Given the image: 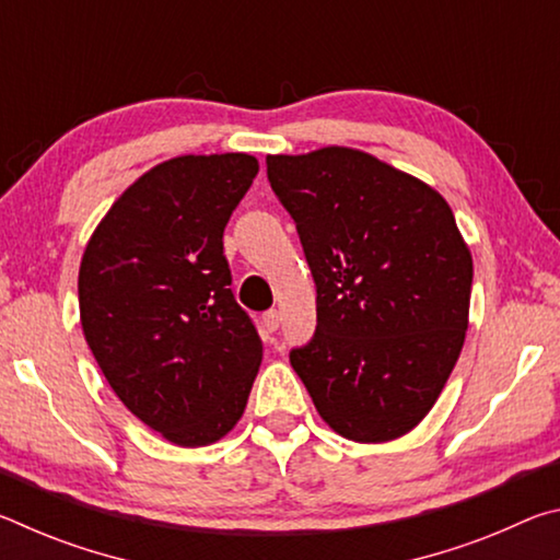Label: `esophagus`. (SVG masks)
<instances>
[{"mask_svg":"<svg viewBox=\"0 0 560 560\" xmlns=\"http://www.w3.org/2000/svg\"><path fill=\"white\" fill-rule=\"evenodd\" d=\"M279 311H267V314L261 316V328L267 330V334H273V330L279 328Z\"/></svg>","mask_w":560,"mask_h":560,"instance_id":"esophagus-1","label":"esophagus"}]
</instances>
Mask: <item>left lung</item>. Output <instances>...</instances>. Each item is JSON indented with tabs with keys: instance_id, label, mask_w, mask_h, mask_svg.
<instances>
[{
	"instance_id": "obj_1",
	"label": "left lung",
	"mask_w": 560,
	"mask_h": 560,
	"mask_svg": "<svg viewBox=\"0 0 560 560\" xmlns=\"http://www.w3.org/2000/svg\"><path fill=\"white\" fill-rule=\"evenodd\" d=\"M316 281V336L291 368L340 438L381 444L424 420L469 326L471 252L447 200L371 153L267 155Z\"/></svg>"
}]
</instances>
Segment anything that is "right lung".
Here are the masks:
<instances>
[{
    "label": "right lung",
    "instance_id": "1",
    "mask_svg": "<svg viewBox=\"0 0 560 560\" xmlns=\"http://www.w3.org/2000/svg\"><path fill=\"white\" fill-rule=\"evenodd\" d=\"M257 173L246 153L170 158L110 205L83 249L91 353L120 402L177 447L230 434L259 373L264 346L222 242Z\"/></svg>",
    "mask_w": 560,
    "mask_h": 560
}]
</instances>
